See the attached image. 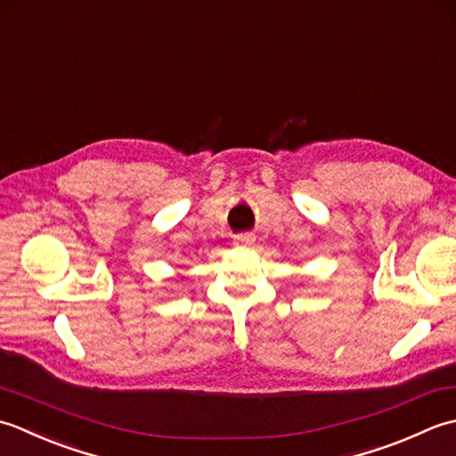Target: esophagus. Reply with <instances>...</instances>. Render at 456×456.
Here are the masks:
<instances>
[{"label": "esophagus", "mask_w": 456, "mask_h": 456, "mask_svg": "<svg viewBox=\"0 0 456 456\" xmlns=\"http://www.w3.org/2000/svg\"><path fill=\"white\" fill-rule=\"evenodd\" d=\"M236 246H254L256 244V236L254 234H238L234 238Z\"/></svg>", "instance_id": "obj_1"}]
</instances>
